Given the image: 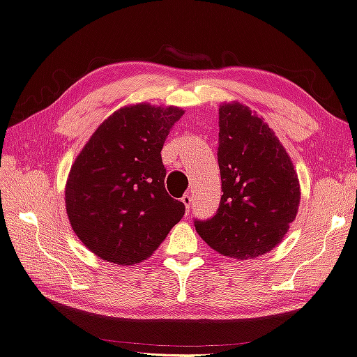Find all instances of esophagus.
I'll list each match as a JSON object with an SVG mask.
<instances>
[{"instance_id":"esophagus-1","label":"esophagus","mask_w":357,"mask_h":357,"mask_svg":"<svg viewBox=\"0 0 357 357\" xmlns=\"http://www.w3.org/2000/svg\"><path fill=\"white\" fill-rule=\"evenodd\" d=\"M182 203H184L185 205V209H187V212H190V208H191V196L190 195H184L182 196Z\"/></svg>"}]
</instances>
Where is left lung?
<instances>
[{
	"mask_svg": "<svg viewBox=\"0 0 357 357\" xmlns=\"http://www.w3.org/2000/svg\"><path fill=\"white\" fill-rule=\"evenodd\" d=\"M221 202L215 215L195 221L200 238L222 256H263L296 218L301 185L291 158L273 130L239 101L220 106Z\"/></svg>",
	"mask_w": 357,
	"mask_h": 357,
	"instance_id": "obj_1",
	"label": "left lung"
}]
</instances>
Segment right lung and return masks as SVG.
<instances>
[{"mask_svg":"<svg viewBox=\"0 0 357 357\" xmlns=\"http://www.w3.org/2000/svg\"><path fill=\"white\" fill-rule=\"evenodd\" d=\"M182 115L176 106H124L101 122L76 157L66 184L67 217L101 260L122 266L146 260L184 217V203L167 195L161 160Z\"/></svg>","mask_w":357,"mask_h":357,"instance_id":"right-lung-1","label":"right lung"}]
</instances>
